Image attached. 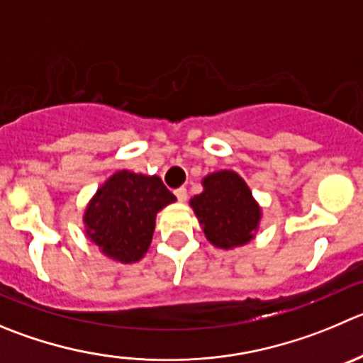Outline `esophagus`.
Segmentation results:
<instances>
[{"label": "esophagus", "mask_w": 363, "mask_h": 363, "mask_svg": "<svg viewBox=\"0 0 363 363\" xmlns=\"http://www.w3.org/2000/svg\"><path fill=\"white\" fill-rule=\"evenodd\" d=\"M174 196L176 198H178V201H187V189L185 187H179V189H176L174 191Z\"/></svg>", "instance_id": "34e87169"}]
</instances>
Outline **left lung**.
Segmentation results:
<instances>
[{"label":"left lung","instance_id":"1","mask_svg":"<svg viewBox=\"0 0 363 363\" xmlns=\"http://www.w3.org/2000/svg\"><path fill=\"white\" fill-rule=\"evenodd\" d=\"M191 206L206 239L220 250L247 244L260 224V206L235 171L205 176L203 192L191 199Z\"/></svg>","mask_w":363,"mask_h":363}]
</instances>
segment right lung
I'll use <instances>...</instances> for the list:
<instances>
[{
    "instance_id": "add662e5",
    "label": "right lung",
    "mask_w": 363,
    "mask_h": 363,
    "mask_svg": "<svg viewBox=\"0 0 363 363\" xmlns=\"http://www.w3.org/2000/svg\"><path fill=\"white\" fill-rule=\"evenodd\" d=\"M176 201L158 176L117 171L98 189L84 213L85 233L112 260L139 262L155 231V217Z\"/></svg>"
}]
</instances>
